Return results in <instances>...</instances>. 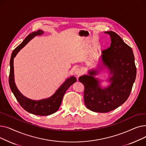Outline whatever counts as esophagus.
I'll list each match as a JSON object with an SVG mask.
<instances>
[{
    "mask_svg": "<svg viewBox=\"0 0 146 146\" xmlns=\"http://www.w3.org/2000/svg\"><path fill=\"white\" fill-rule=\"evenodd\" d=\"M74 73L76 76H78V77H79V76H80L82 74V71L81 70L80 68H76L74 70Z\"/></svg>",
    "mask_w": 146,
    "mask_h": 146,
    "instance_id": "obj_1",
    "label": "esophagus"
}]
</instances>
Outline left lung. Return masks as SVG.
I'll return each instance as SVG.
<instances>
[{"label": "left lung", "instance_id": "8db88e82", "mask_svg": "<svg viewBox=\"0 0 146 146\" xmlns=\"http://www.w3.org/2000/svg\"><path fill=\"white\" fill-rule=\"evenodd\" d=\"M111 40L110 47L102 51L101 61L110 70V85L104 89L95 78L98 70L79 79L83 84L84 101L87 108L96 112H108L123 104L129 96L136 78V67L132 48L113 31H106Z\"/></svg>", "mask_w": 146, "mask_h": 146}]
</instances>
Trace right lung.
Listing matches in <instances>:
<instances>
[{"instance_id": "right-lung-1", "label": "right lung", "mask_w": 146, "mask_h": 146, "mask_svg": "<svg viewBox=\"0 0 146 146\" xmlns=\"http://www.w3.org/2000/svg\"><path fill=\"white\" fill-rule=\"evenodd\" d=\"M44 33L42 30H38L36 32L29 34L23 42L13 51L10 60V73L9 78V83L11 89L14 96L17 99L20 105L27 112L34 115L41 116L49 115L57 112L59 109L64 94L68 88L76 82V78L72 76L68 78L55 92L52 96L39 101H34L29 99L23 95L17 88L14 81L13 71V58L17 56V53L33 38L40 35Z\"/></svg>"}]
</instances>
